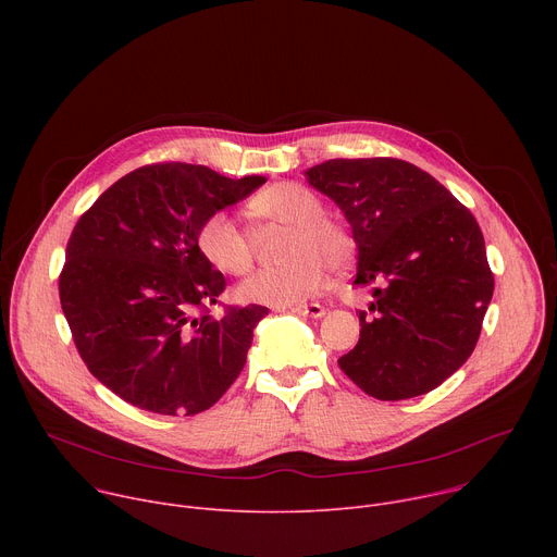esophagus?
Listing matches in <instances>:
<instances>
[{
    "instance_id": "obj_1",
    "label": "esophagus",
    "mask_w": 557,
    "mask_h": 557,
    "mask_svg": "<svg viewBox=\"0 0 557 557\" xmlns=\"http://www.w3.org/2000/svg\"><path fill=\"white\" fill-rule=\"evenodd\" d=\"M290 312L301 314V317H314V320H320V317L326 314V308L320 306V304H299V306H293Z\"/></svg>"
}]
</instances>
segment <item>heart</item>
<instances>
[{
    "label": "heart",
    "instance_id": "heart-1",
    "mask_svg": "<svg viewBox=\"0 0 557 557\" xmlns=\"http://www.w3.org/2000/svg\"><path fill=\"white\" fill-rule=\"evenodd\" d=\"M249 211L267 222L290 226L282 267L262 269L237 286V299L262 306H299L322 290L326 269L339 273L355 258V240L344 224L324 215V205L297 183H277L260 191ZM202 258L226 275H245L253 267V243L228 213L215 211L198 226Z\"/></svg>",
    "mask_w": 557,
    "mask_h": 557
}]
</instances>
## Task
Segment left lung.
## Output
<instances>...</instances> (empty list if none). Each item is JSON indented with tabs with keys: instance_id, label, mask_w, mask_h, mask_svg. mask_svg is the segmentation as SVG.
Here are the masks:
<instances>
[{
	"instance_id": "8db88e82",
	"label": "left lung",
	"mask_w": 557,
	"mask_h": 557,
	"mask_svg": "<svg viewBox=\"0 0 557 557\" xmlns=\"http://www.w3.org/2000/svg\"><path fill=\"white\" fill-rule=\"evenodd\" d=\"M304 174L352 228V284H374V317L359 310V342L339 368L381 401L438 387L473 352L494 295L479 222L399 158H335Z\"/></svg>"
}]
</instances>
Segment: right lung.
Here are the masks:
<instances>
[{"label": "right lung", "mask_w": 557, "mask_h": 557, "mask_svg": "<svg viewBox=\"0 0 557 557\" xmlns=\"http://www.w3.org/2000/svg\"><path fill=\"white\" fill-rule=\"evenodd\" d=\"M205 165H145L116 181L70 235L61 308L88 370L123 401L156 414L209 410L243 372L269 308L209 304L226 282L198 251L202 220L264 185Z\"/></svg>", "instance_id": "right-lung-1"}]
</instances>
